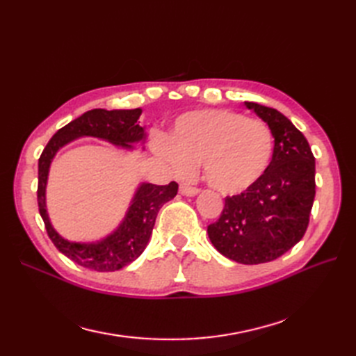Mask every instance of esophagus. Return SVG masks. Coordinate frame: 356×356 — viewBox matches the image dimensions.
Segmentation results:
<instances>
[{
    "instance_id": "esophagus-1",
    "label": "esophagus",
    "mask_w": 356,
    "mask_h": 356,
    "mask_svg": "<svg viewBox=\"0 0 356 356\" xmlns=\"http://www.w3.org/2000/svg\"><path fill=\"white\" fill-rule=\"evenodd\" d=\"M199 188L197 187H193V186H188V184H181L179 186V193L182 196H188V197H193L199 195Z\"/></svg>"
}]
</instances>
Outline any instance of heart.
I'll list each match as a JSON object with an SVG mask.
<instances>
[{"label": "heart", "mask_w": 356, "mask_h": 356, "mask_svg": "<svg viewBox=\"0 0 356 356\" xmlns=\"http://www.w3.org/2000/svg\"><path fill=\"white\" fill-rule=\"evenodd\" d=\"M156 153L177 177H188L203 161L208 184L222 195H238L264 175L273 156V134L266 123L225 110L179 115L169 138L156 136Z\"/></svg>", "instance_id": "b5f03b06"}]
</instances>
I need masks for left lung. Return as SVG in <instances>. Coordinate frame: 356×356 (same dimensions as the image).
I'll return each instance as SVG.
<instances>
[{
  "label": "left lung",
  "instance_id": "obj_1",
  "mask_svg": "<svg viewBox=\"0 0 356 356\" xmlns=\"http://www.w3.org/2000/svg\"><path fill=\"white\" fill-rule=\"evenodd\" d=\"M275 138L273 156L260 181L225 197L220 218L208 225L217 251L242 264L276 260L303 238L315 199V157L307 139L270 106L245 102Z\"/></svg>",
  "mask_w": 356,
  "mask_h": 356
}]
</instances>
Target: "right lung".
<instances>
[{"label":"right lung","instance_id":"add662e5","mask_svg":"<svg viewBox=\"0 0 356 356\" xmlns=\"http://www.w3.org/2000/svg\"><path fill=\"white\" fill-rule=\"evenodd\" d=\"M143 110H90L51 136L38 160V209L50 241L70 260L96 272H115L131 264L141 255L152 236L156 217L166 202L174 199L178 193L175 181L168 186L141 184L129 207L126 217L117 230L105 239L92 243H79L63 239L51 227L46 209V186L49 169L58 149L81 136L105 139L123 148H134L132 144L144 141V127L136 122Z\"/></svg>","mask_w":356,"mask_h":356}]
</instances>
